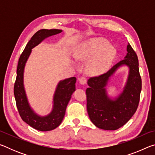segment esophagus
I'll return each instance as SVG.
<instances>
[{
    "label": "esophagus",
    "mask_w": 155,
    "mask_h": 155,
    "mask_svg": "<svg viewBox=\"0 0 155 155\" xmlns=\"http://www.w3.org/2000/svg\"><path fill=\"white\" fill-rule=\"evenodd\" d=\"M79 83L81 84V85H84V84H85L87 83V78L85 77H80L79 78Z\"/></svg>",
    "instance_id": "esophagus-1"
}]
</instances>
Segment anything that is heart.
<instances>
[{
  "mask_svg": "<svg viewBox=\"0 0 155 155\" xmlns=\"http://www.w3.org/2000/svg\"><path fill=\"white\" fill-rule=\"evenodd\" d=\"M116 51L103 38H95L84 41L75 51L76 58L90 61L87 71L91 75H98L106 71L114 60Z\"/></svg>",
  "mask_w": 155,
  "mask_h": 155,
  "instance_id": "heart-1",
  "label": "heart"
}]
</instances>
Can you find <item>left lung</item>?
I'll list each match as a JSON object with an SVG mask.
<instances>
[{"label": "left lung", "mask_w": 155, "mask_h": 155, "mask_svg": "<svg viewBox=\"0 0 155 155\" xmlns=\"http://www.w3.org/2000/svg\"><path fill=\"white\" fill-rule=\"evenodd\" d=\"M127 52L125 59L114 65L106 73L90 77L87 81L89 87L85 91L87 113L93 124L101 129H118L137 111L140 99L141 78L137 55L129 44ZM124 64L130 69L128 81L123 92L113 101L108 98L104 87L109 77Z\"/></svg>", "instance_id": "8db88e82"}]
</instances>
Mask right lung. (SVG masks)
Here are the masks:
<instances>
[{"label": "right lung", "mask_w": 155, "mask_h": 155, "mask_svg": "<svg viewBox=\"0 0 155 155\" xmlns=\"http://www.w3.org/2000/svg\"><path fill=\"white\" fill-rule=\"evenodd\" d=\"M59 29H41L36 32L27 43L19 58L17 76L14 83V94L15 103L21 118L31 127L40 131L53 130L61 124L72 94L75 91L76 77L60 81L54 96V105L52 112L45 117L36 115L31 109L23 85V72L26 61L30 55L31 49L40 44L44 39L61 32Z\"/></svg>", "instance_id": "right-lung-1"}]
</instances>
